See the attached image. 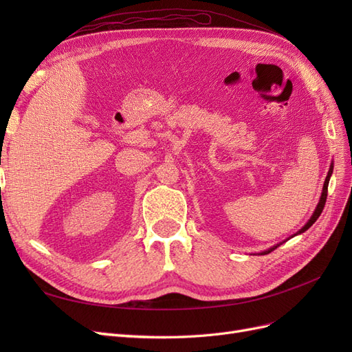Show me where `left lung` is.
Wrapping results in <instances>:
<instances>
[{
	"mask_svg": "<svg viewBox=\"0 0 352 352\" xmlns=\"http://www.w3.org/2000/svg\"><path fill=\"white\" fill-rule=\"evenodd\" d=\"M332 172H333V166H330V168H329V173H327V176H326V180H324V185H323V192H322V197H320V202H318V206L316 207V211H314V214L311 216V219L307 221V225L298 232V233H302V232H305L308 228H311L313 226V223L320 217V214H322V211H323V208H324V204H326V198H327V186H329V179H330V176H332ZM278 247H274V248H270L269 251H265L264 254H269V252H272L273 250H276Z\"/></svg>",
	"mask_w": 352,
	"mask_h": 352,
	"instance_id": "obj_1",
	"label": "left lung"
}]
</instances>
